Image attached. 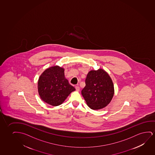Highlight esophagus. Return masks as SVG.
Wrapping results in <instances>:
<instances>
[{
    "label": "esophagus",
    "mask_w": 155,
    "mask_h": 155,
    "mask_svg": "<svg viewBox=\"0 0 155 155\" xmlns=\"http://www.w3.org/2000/svg\"><path fill=\"white\" fill-rule=\"evenodd\" d=\"M75 88L76 89L77 91H79L80 90V87H79L78 86H76Z\"/></svg>",
    "instance_id": "esophagus-1"
}]
</instances>
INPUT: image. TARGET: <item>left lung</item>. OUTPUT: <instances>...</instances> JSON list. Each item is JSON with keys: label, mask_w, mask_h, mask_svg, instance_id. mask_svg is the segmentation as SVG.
I'll return each mask as SVG.
<instances>
[{"label": "left lung", "mask_w": 155, "mask_h": 155, "mask_svg": "<svg viewBox=\"0 0 155 155\" xmlns=\"http://www.w3.org/2000/svg\"><path fill=\"white\" fill-rule=\"evenodd\" d=\"M85 84L81 94L90 108L99 110L110 103L114 95V86L110 77L104 70L100 69L89 71Z\"/></svg>", "instance_id": "1"}]
</instances>
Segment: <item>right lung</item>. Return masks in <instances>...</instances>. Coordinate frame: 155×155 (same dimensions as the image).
I'll return each mask as SVG.
<instances>
[{
  "instance_id": "right-lung-1",
  "label": "right lung",
  "mask_w": 155,
  "mask_h": 155,
  "mask_svg": "<svg viewBox=\"0 0 155 155\" xmlns=\"http://www.w3.org/2000/svg\"><path fill=\"white\" fill-rule=\"evenodd\" d=\"M75 88L64 77V68L54 66L47 69L38 81V91L44 102L52 106L61 104Z\"/></svg>"
}]
</instances>
